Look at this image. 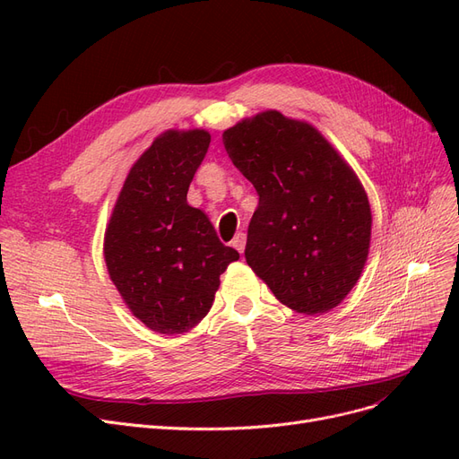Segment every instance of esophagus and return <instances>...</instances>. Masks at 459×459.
I'll use <instances>...</instances> for the list:
<instances>
[{"label": "esophagus", "instance_id": "obj_1", "mask_svg": "<svg viewBox=\"0 0 459 459\" xmlns=\"http://www.w3.org/2000/svg\"><path fill=\"white\" fill-rule=\"evenodd\" d=\"M231 245H233V248H238L239 253H243V251H245V245H247V235H245V233H238V235H235V238H233Z\"/></svg>", "mask_w": 459, "mask_h": 459}]
</instances>
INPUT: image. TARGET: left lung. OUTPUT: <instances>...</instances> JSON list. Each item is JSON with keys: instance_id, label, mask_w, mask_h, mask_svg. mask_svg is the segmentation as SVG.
<instances>
[{"instance_id": "1", "label": "left lung", "mask_w": 459, "mask_h": 459, "mask_svg": "<svg viewBox=\"0 0 459 459\" xmlns=\"http://www.w3.org/2000/svg\"><path fill=\"white\" fill-rule=\"evenodd\" d=\"M258 193L245 258L275 299L299 314L329 312L351 293L369 253L364 186L312 124L264 110L221 135Z\"/></svg>"}]
</instances>
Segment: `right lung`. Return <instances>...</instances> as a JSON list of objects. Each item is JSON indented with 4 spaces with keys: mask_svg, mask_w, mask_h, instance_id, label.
Wrapping results in <instances>:
<instances>
[{
    "mask_svg": "<svg viewBox=\"0 0 459 459\" xmlns=\"http://www.w3.org/2000/svg\"><path fill=\"white\" fill-rule=\"evenodd\" d=\"M211 134L166 130L134 162L105 230L110 281L151 331L178 335L211 310L220 275L239 253L218 239L187 189Z\"/></svg>",
    "mask_w": 459,
    "mask_h": 459,
    "instance_id": "1",
    "label": "right lung"
}]
</instances>
